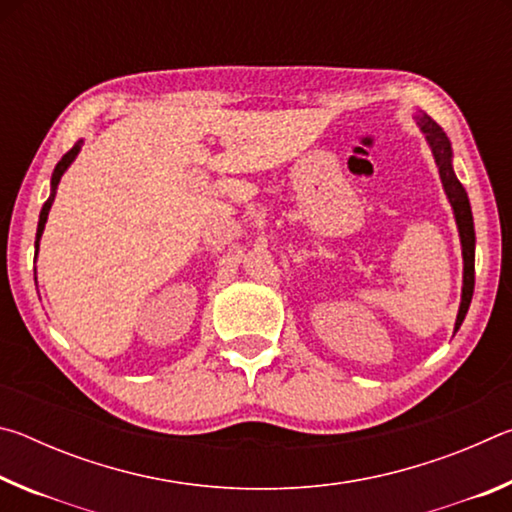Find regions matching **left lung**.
I'll list each match as a JSON object with an SVG mask.
<instances>
[{
  "label": "left lung",
  "instance_id": "obj_1",
  "mask_svg": "<svg viewBox=\"0 0 512 512\" xmlns=\"http://www.w3.org/2000/svg\"><path fill=\"white\" fill-rule=\"evenodd\" d=\"M418 124L422 128V133L427 135V142L431 144L433 158H436L438 171H440V180H443L445 192L449 196V203H452V207H454L458 232H461L465 268H463V300H461V309H458V318H456V329H458L463 323L467 309H470L472 293H474V223H472V210H470V201H467L465 189H463L461 183H458L456 173L452 169V144H449L445 131L427 115V112H420Z\"/></svg>",
  "mask_w": 512,
  "mask_h": 512
}]
</instances>
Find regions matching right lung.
Returning a JSON list of instances; mask_svg holds the SVG:
<instances>
[{"label":"right lung","instance_id":"1","mask_svg":"<svg viewBox=\"0 0 512 512\" xmlns=\"http://www.w3.org/2000/svg\"><path fill=\"white\" fill-rule=\"evenodd\" d=\"M79 149H81V144H74L72 149H69L63 158H60V162L56 164V169H54V176H51V187L56 189V185H58V180H60V176H63V171L69 167V162H72L74 158H76V153H79ZM51 201H54V194H51L49 198H47V203L42 205V212H40V223H38V239H40V235H42V230H45V223H47V214H49V207H51ZM38 244V241H36Z\"/></svg>","mask_w":512,"mask_h":512}]
</instances>
